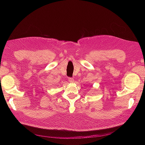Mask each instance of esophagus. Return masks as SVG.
<instances>
[{
  "mask_svg": "<svg viewBox=\"0 0 145 145\" xmlns=\"http://www.w3.org/2000/svg\"><path fill=\"white\" fill-rule=\"evenodd\" d=\"M68 81L71 82V83H73V82H74V79L73 77H69L68 78Z\"/></svg>",
  "mask_w": 145,
  "mask_h": 145,
  "instance_id": "esophagus-1",
  "label": "esophagus"
}]
</instances>
